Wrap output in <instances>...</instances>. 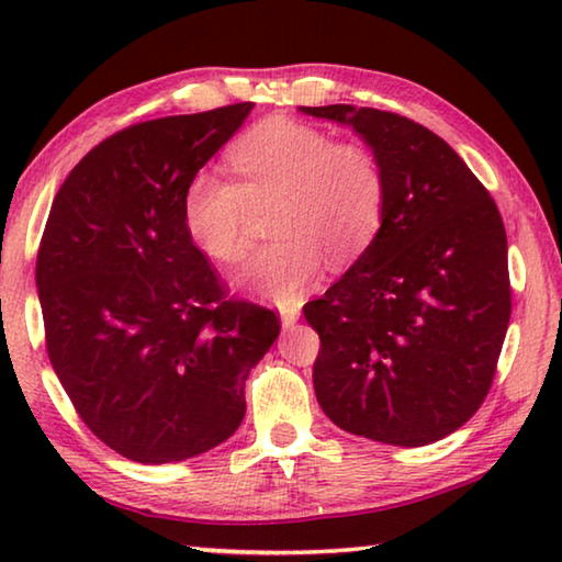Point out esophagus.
Instances as JSON below:
<instances>
[{
	"instance_id": "1",
	"label": "esophagus",
	"mask_w": 562,
	"mask_h": 562,
	"mask_svg": "<svg viewBox=\"0 0 562 562\" xmlns=\"http://www.w3.org/2000/svg\"><path fill=\"white\" fill-rule=\"evenodd\" d=\"M297 319H300L297 304H288V307L280 310V322H282L284 329H290V327L297 325Z\"/></svg>"
}]
</instances>
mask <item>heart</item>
Listing matches in <instances>:
<instances>
[{"instance_id": "heart-1", "label": "heart", "mask_w": 562, "mask_h": 562, "mask_svg": "<svg viewBox=\"0 0 562 562\" xmlns=\"http://www.w3.org/2000/svg\"><path fill=\"white\" fill-rule=\"evenodd\" d=\"M233 180L198 170L183 190V225L215 262L233 265L250 247V207L278 203L270 235L237 274L243 288L274 302H292L319 278L364 255L382 231L386 173L364 144H335L325 131L268 119L227 150Z\"/></svg>"}]
</instances>
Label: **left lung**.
Returning <instances> with one entry per match:
<instances>
[{"instance_id": "obj_1", "label": "left lung", "mask_w": 562, "mask_h": 562, "mask_svg": "<svg viewBox=\"0 0 562 562\" xmlns=\"http://www.w3.org/2000/svg\"><path fill=\"white\" fill-rule=\"evenodd\" d=\"M351 126L382 160L386 213L374 243L304 304L317 329L315 394L349 434L426 446L486 398L510 319L501 213L461 156L422 123L376 109L300 106Z\"/></svg>"}]
</instances>
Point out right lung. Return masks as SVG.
<instances>
[{"instance_id":"add662e5","label":"right lung","mask_w":562,"mask_h":562,"mask_svg":"<svg viewBox=\"0 0 562 562\" xmlns=\"http://www.w3.org/2000/svg\"><path fill=\"white\" fill-rule=\"evenodd\" d=\"M252 106L113 133L52 203L36 258L46 351L81 422L131 461L176 463L231 439L245 379L280 335L274 312L225 297L180 207Z\"/></svg>"}]
</instances>
